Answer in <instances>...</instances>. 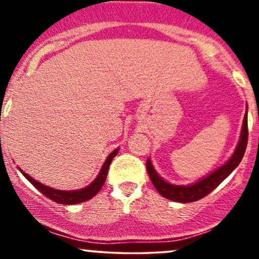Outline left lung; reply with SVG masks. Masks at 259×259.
<instances>
[{
    "mask_svg": "<svg viewBox=\"0 0 259 259\" xmlns=\"http://www.w3.org/2000/svg\"><path fill=\"white\" fill-rule=\"evenodd\" d=\"M248 140V125H247V112H246L245 118H243V125L241 136H240V141L237 144L236 150L231 158L225 163L223 167L217 169L214 173L208 175L207 178L202 179L194 185L189 186H179V185H171L167 183L156 173L152 167V163L150 159H147L146 168L147 173L150 175V179L152 181L153 186L156 187L157 191L159 192L160 196L168 198V200L181 202V203H189V202H195L203 198L204 196L213 191L219 184L222 183L225 178L229 177V174L234 170L237 165L241 162L243 154H245L246 146H247Z\"/></svg>",
    "mask_w": 259,
    "mask_h": 259,
    "instance_id": "8db88e82",
    "label": "left lung"
}]
</instances>
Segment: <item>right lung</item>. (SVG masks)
<instances>
[{"label":"right lung","mask_w":259,"mask_h":259,"mask_svg":"<svg viewBox=\"0 0 259 259\" xmlns=\"http://www.w3.org/2000/svg\"><path fill=\"white\" fill-rule=\"evenodd\" d=\"M118 150H119V148H115V150L113 151L108 157H107L106 162L103 163V167L101 169L100 174L97 175L96 179L92 181L90 185L84 187V189L75 190V191H61V190L52 189V187L44 185V184L38 183V181L32 179L30 175L24 173L23 170L20 171H22V174L24 175L26 179L30 181L32 185L36 187L41 194L46 196V197H49L50 200L57 202L59 204H76V203H80V202H85L90 200V198L94 197V196H96L97 192L102 189L103 184H105L106 181L107 173H108L109 164H111L112 159L117 156Z\"/></svg>","instance_id":"right-lung-1"}]
</instances>
